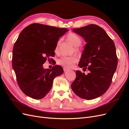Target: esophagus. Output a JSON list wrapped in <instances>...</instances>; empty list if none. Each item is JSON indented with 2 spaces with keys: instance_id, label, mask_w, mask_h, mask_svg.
<instances>
[{
  "instance_id": "esophagus-1",
  "label": "esophagus",
  "mask_w": 129,
  "mask_h": 129,
  "mask_svg": "<svg viewBox=\"0 0 129 129\" xmlns=\"http://www.w3.org/2000/svg\"><path fill=\"white\" fill-rule=\"evenodd\" d=\"M63 70H64V72H66V71H68V68H65V67H63Z\"/></svg>"
}]
</instances>
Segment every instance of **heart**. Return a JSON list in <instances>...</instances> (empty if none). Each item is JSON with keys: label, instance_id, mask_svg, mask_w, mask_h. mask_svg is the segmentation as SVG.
<instances>
[{"label": "heart", "instance_id": "1", "mask_svg": "<svg viewBox=\"0 0 129 129\" xmlns=\"http://www.w3.org/2000/svg\"><path fill=\"white\" fill-rule=\"evenodd\" d=\"M66 39L73 46H74L73 52H75L76 53L79 54L80 53V50L78 47L80 46L82 44L81 38L75 33H70L67 35ZM60 43L61 42L60 40H58L57 42L55 49H54V52L56 54H58V53H59ZM77 61L78 58L75 55L70 56H62L58 59L57 63L62 66V67L69 68L72 67L74 64L76 63Z\"/></svg>", "mask_w": 129, "mask_h": 129}]
</instances>
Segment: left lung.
<instances>
[{"instance_id":"8db88e82","label":"left lung","mask_w":129,"mask_h":129,"mask_svg":"<svg viewBox=\"0 0 129 129\" xmlns=\"http://www.w3.org/2000/svg\"><path fill=\"white\" fill-rule=\"evenodd\" d=\"M73 32L83 37L87 42L79 63L87 75L79 71L71 87L81 99L97 98L107 91L111 83L118 63L114 41L99 26L90 24Z\"/></svg>"}]
</instances>
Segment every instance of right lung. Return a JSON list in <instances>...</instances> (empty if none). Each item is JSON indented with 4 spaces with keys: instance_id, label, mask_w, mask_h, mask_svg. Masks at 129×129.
I'll return each instance as SVG.
<instances>
[{
    "instance_id": "right-lung-1",
    "label": "right lung",
    "mask_w": 129,
    "mask_h": 129,
    "mask_svg": "<svg viewBox=\"0 0 129 129\" xmlns=\"http://www.w3.org/2000/svg\"><path fill=\"white\" fill-rule=\"evenodd\" d=\"M67 31V28L34 23L19 34L13 48L12 67L19 88L27 96L43 99L51 89L54 79L63 74L60 66L45 69L42 64L55 55L57 42Z\"/></svg>"
}]
</instances>
